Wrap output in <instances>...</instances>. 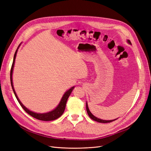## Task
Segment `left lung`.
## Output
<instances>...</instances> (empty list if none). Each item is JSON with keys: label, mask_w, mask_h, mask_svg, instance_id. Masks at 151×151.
<instances>
[{"label": "left lung", "mask_w": 151, "mask_h": 151, "mask_svg": "<svg viewBox=\"0 0 151 151\" xmlns=\"http://www.w3.org/2000/svg\"><path fill=\"white\" fill-rule=\"evenodd\" d=\"M127 43H129L130 45H132L130 41L129 40H127ZM86 110H87V113H88L89 116L91 118V119L96 121V122H98L99 123H109V122H111L113 121H115V120H116L117 119V118H116V119H115V120H101V119H100V118H98L97 117H96L90 111L89 109V107H88V103H87V102H86Z\"/></svg>", "instance_id": "left-lung-1"}]
</instances>
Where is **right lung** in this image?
<instances>
[{"label":"right lung","instance_id":"1","mask_svg":"<svg viewBox=\"0 0 151 151\" xmlns=\"http://www.w3.org/2000/svg\"><path fill=\"white\" fill-rule=\"evenodd\" d=\"M21 44H19V46H18L16 51L14 53V59H13V62H12V65L11 67V86L13 90V92L15 94V96L17 99V100L19 102V103L20 104V105L21 106V107L24 109V110L27 113H28L29 115H31V116H33L36 119L40 120H42V121H52V120H56L57 118H58L60 116H62V114L64 112L65 108V106H66V103L67 99L69 97V96L70 95L72 91L74 89V88H75L74 86L72 87L70 89H69L68 90H67L66 92L65 93V94L63 95V96L60 100V102L59 103L58 106L55 108L53 110H52L51 111H49L47 113H35L32 111H30L29 109L27 108L26 106H24V104H22V103L21 102V101L19 100V98L17 97V96L16 94V91L14 90V86H13V83H12V72H13V68H14V63H15V59L16 57V54L17 52V50L19 49V47H20Z\"/></svg>","mask_w":151,"mask_h":151}]
</instances>
